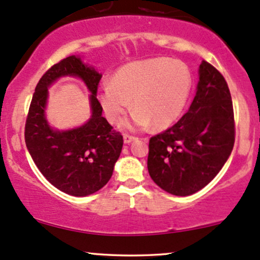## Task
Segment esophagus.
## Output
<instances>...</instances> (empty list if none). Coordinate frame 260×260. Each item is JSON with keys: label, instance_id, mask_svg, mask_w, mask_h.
I'll list each match as a JSON object with an SVG mask.
<instances>
[{"label": "esophagus", "instance_id": "1", "mask_svg": "<svg viewBox=\"0 0 260 260\" xmlns=\"http://www.w3.org/2000/svg\"><path fill=\"white\" fill-rule=\"evenodd\" d=\"M136 139H138V138L134 136H131V134H123V140L126 144H128V143H131V142H134Z\"/></svg>", "mask_w": 260, "mask_h": 260}]
</instances>
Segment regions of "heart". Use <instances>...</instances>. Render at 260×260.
Instances as JSON below:
<instances>
[{"mask_svg": "<svg viewBox=\"0 0 260 260\" xmlns=\"http://www.w3.org/2000/svg\"><path fill=\"white\" fill-rule=\"evenodd\" d=\"M192 88V74L183 62L169 57L149 58L121 67L113 83L101 86L99 100L107 120L118 123L133 107L132 124L157 128L172 124L181 116Z\"/></svg>", "mask_w": 260, "mask_h": 260, "instance_id": "heart-1", "label": "heart"}]
</instances>
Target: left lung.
I'll return each mask as SVG.
<instances>
[{
    "label": "left lung",
    "instance_id": "obj_1",
    "mask_svg": "<svg viewBox=\"0 0 260 260\" xmlns=\"http://www.w3.org/2000/svg\"><path fill=\"white\" fill-rule=\"evenodd\" d=\"M234 144L235 117L229 85L213 64L203 61L188 112L149 140V175L166 192L190 196L219 174Z\"/></svg>",
    "mask_w": 260,
    "mask_h": 260
}]
</instances>
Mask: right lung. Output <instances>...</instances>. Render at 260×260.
Segmentation results:
<instances>
[{
	"label": "right lung",
	"instance_id": "1",
	"mask_svg": "<svg viewBox=\"0 0 260 260\" xmlns=\"http://www.w3.org/2000/svg\"><path fill=\"white\" fill-rule=\"evenodd\" d=\"M62 75L80 76L92 91V118L82 127L58 133L44 120L47 86ZM101 79L94 68L70 56L50 67L35 88L25 121V144L31 159L52 186L67 194L85 197L109 182L120 157L123 137L103 117L98 100Z\"/></svg>",
	"mask_w": 260,
	"mask_h": 260
}]
</instances>
